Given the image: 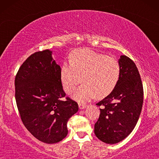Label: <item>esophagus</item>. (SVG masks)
<instances>
[{
    "label": "esophagus",
    "instance_id": "obj_1",
    "mask_svg": "<svg viewBox=\"0 0 159 159\" xmlns=\"http://www.w3.org/2000/svg\"><path fill=\"white\" fill-rule=\"evenodd\" d=\"M86 106H87V105L84 103H79V108H80V109H83V108H86Z\"/></svg>",
    "mask_w": 159,
    "mask_h": 159
}]
</instances>
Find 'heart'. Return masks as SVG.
<instances>
[{
  "label": "heart",
  "instance_id": "heart-1",
  "mask_svg": "<svg viewBox=\"0 0 159 159\" xmlns=\"http://www.w3.org/2000/svg\"><path fill=\"white\" fill-rule=\"evenodd\" d=\"M70 63L61 68L60 79L65 92L71 94L76 86L82 84L73 94L74 99L84 103L98 95L104 98L111 94L118 84L121 68L118 61L106 54L84 48L75 51Z\"/></svg>",
  "mask_w": 159,
  "mask_h": 159
}]
</instances>
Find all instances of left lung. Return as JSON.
<instances>
[{
	"instance_id": "1",
	"label": "left lung",
	"mask_w": 159,
	"mask_h": 159,
	"mask_svg": "<svg viewBox=\"0 0 159 159\" xmlns=\"http://www.w3.org/2000/svg\"><path fill=\"white\" fill-rule=\"evenodd\" d=\"M121 72L114 91L98 103L100 116L95 134L108 144L120 142L131 133L138 122L143 103V87L138 69L126 56L119 60Z\"/></svg>"
}]
</instances>
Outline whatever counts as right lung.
<instances>
[{
	"label": "right lung",
	"mask_w": 159,
	"mask_h": 159,
	"mask_svg": "<svg viewBox=\"0 0 159 159\" xmlns=\"http://www.w3.org/2000/svg\"><path fill=\"white\" fill-rule=\"evenodd\" d=\"M51 53L49 50L32 53L19 67L14 80L15 99L24 125L34 138L48 144L67 135V121L79 109L77 102L66 97L61 67Z\"/></svg>",
	"instance_id": "add662e5"
}]
</instances>
